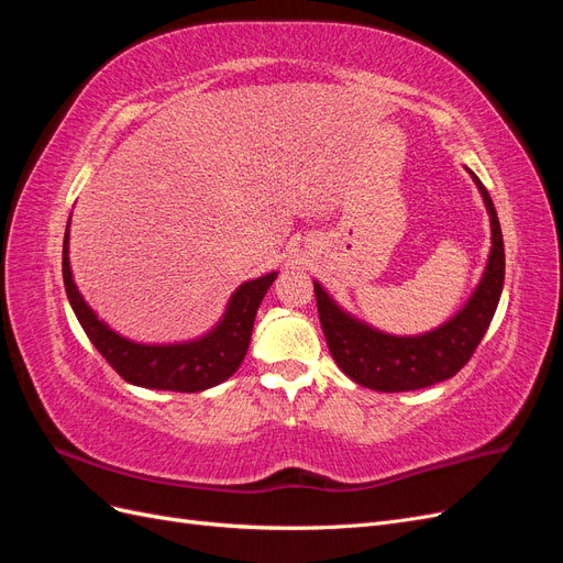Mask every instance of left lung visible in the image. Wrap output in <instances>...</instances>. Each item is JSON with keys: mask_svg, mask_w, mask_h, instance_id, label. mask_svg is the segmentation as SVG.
Returning <instances> with one entry per match:
<instances>
[{"mask_svg": "<svg viewBox=\"0 0 563 563\" xmlns=\"http://www.w3.org/2000/svg\"><path fill=\"white\" fill-rule=\"evenodd\" d=\"M472 178L479 185L490 216L493 246L482 284L476 286L465 308L451 321H446L444 327L416 338L385 335L345 314L327 296V291L314 284L317 310L323 335H327V345L335 364L354 383L378 391H408L430 387L434 383L453 378L472 360L476 345L482 343L503 294L505 246L490 195L479 178L474 174Z\"/></svg>", "mask_w": 563, "mask_h": 563, "instance_id": "1", "label": "left lung"}]
</instances>
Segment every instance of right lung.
Returning a JSON list of instances; mask_svg holds the SVG:
<instances>
[{
    "label": "right lung",
    "instance_id": "right-lung-1",
    "mask_svg": "<svg viewBox=\"0 0 563 563\" xmlns=\"http://www.w3.org/2000/svg\"><path fill=\"white\" fill-rule=\"evenodd\" d=\"M277 272L253 279L236 288L223 321L207 338L183 345H141L117 335L100 321L73 282L70 261H67V232L63 240V282L65 294L89 335L93 347L103 360L131 385L168 391H201L228 380L244 362L251 343L253 319L261 308L267 288Z\"/></svg>",
    "mask_w": 563,
    "mask_h": 563
}]
</instances>
